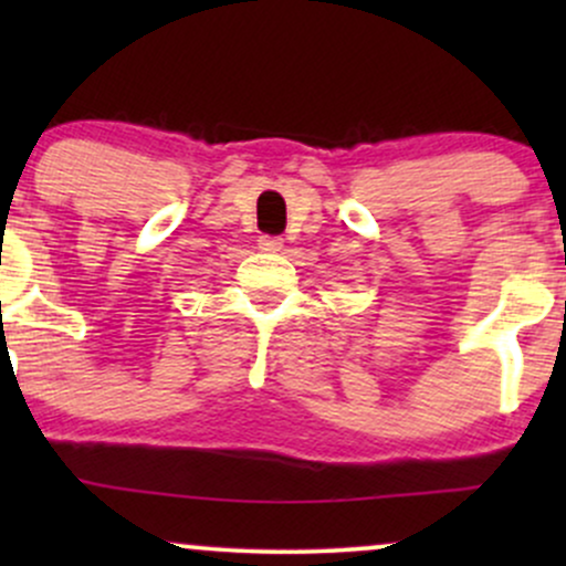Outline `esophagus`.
I'll use <instances>...</instances> for the list:
<instances>
[{
  "label": "esophagus",
  "mask_w": 566,
  "mask_h": 566,
  "mask_svg": "<svg viewBox=\"0 0 566 566\" xmlns=\"http://www.w3.org/2000/svg\"><path fill=\"white\" fill-rule=\"evenodd\" d=\"M258 247H261L263 252H282L284 242H282V237H261L258 239Z\"/></svg>",
  "instance_id": "1"
}]
</instances>
